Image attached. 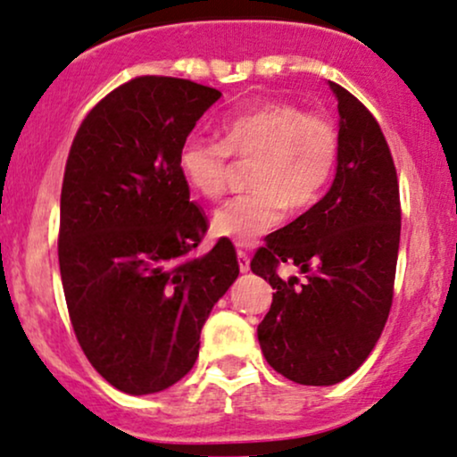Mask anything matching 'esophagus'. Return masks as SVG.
<instances>
[{
  "mask_svg": "<svg viewBox=\"0 0 457 457\" xmlns=\"http://www.w3.org/2000/svg\"><path fill=\"white\" fill-rule=\"evenodd\" d=\"M238 266L243 272H249V253L238 249Z\"/></svg>",
  "mask_w": 457,
  "mask_h": 457,
  "instance_id": "esophagus-1",
  "label": "esophagus"
}]
</instances>
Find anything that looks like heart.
Segmentation results:
<instances>
[{"label": "heart", "instance_id": "b5f03b06", "mask_svg": "<svg viewBox=\"0 0 457 457\" xmlns=\"http://www.w3.org/2000/svg\"><path fill=\"white\" fill-rule=\"evenodd\" d=\"M337 125L291 102H262L221 123V142L191 138L179 151V172L206 200L225 194L232 157L253 162V191L232 197L214 212L219 236L249 245L277 228L285 208L304 212L321 200L338 166Z\"/></svg>", "mask_w": 457, "mask_h": 457}]
</instances>
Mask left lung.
<instances>
[{
  "label": "left lung",
  "instance_id": "obj_1",
  "mask_svg": "<svg viewBox=\"0 0 457 457\" xmlns=\"http://www.w3.org/2000/svg\"><path fill=\"white\" fill-rule=\"evenodd\" d=\"M340 114L337 179L315 206L266 236L251 270L272 285L257 326L268 364L300 386H334L366 361L392 311L400 189L377 119L329 82ZM281 265L303 278L283 279Z\"/></svg>",
  "mask_w": 457,
  "mask_h": 457
}]
</instances>
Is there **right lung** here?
I'll return each instance as SVG.
<instances>
[{
	"label": "right lung",
	"mask_w": 457,
	"mask_h": 457,
	"mask_svg": "<svg viewBox=\"0 0 457 457\" xmlns=\"http://www.w3.org/2000/svg\"><path fill=\"white\" fill-rule=\"evenodd\" d=\"M221 97L172 76H136L89 110L62 185L59 270L76 340L125 394H155L191 370L208 312L238 277L229 238L206 255L204 211L179 151Z\"/></svg>",
	"instance_id": "right-lung-1"
}]
</instances>
